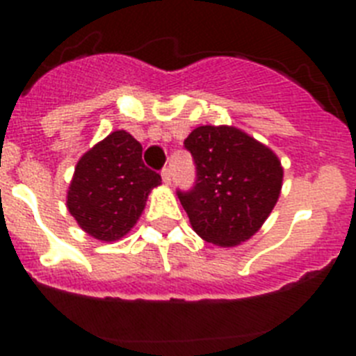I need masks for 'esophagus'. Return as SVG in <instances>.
Returning a JSON list of instances; mask_svg holds the SVG:
<instances>
[{
	"label": "esophagus",
	"mask_w": 356,
	"mask_h": 356,
	"mask_svg": "<svg viewBox=\"0 0 356 356\" xmlns=\"http://www.w3.org/2000/svg\"><path fill=\"white\" fill-rule=\"evenodd\" d=\"M162 180L165 185H171V169H162Z\"/></svg>",
	"instance_id": "34e87169"
}]
</instances>
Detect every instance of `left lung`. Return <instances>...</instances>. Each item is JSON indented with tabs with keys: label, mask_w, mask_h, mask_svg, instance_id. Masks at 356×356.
<instances>
[{
	"label": "left lung",
	"mask_w": 356,
	"mask_h": 356,
	"mask_svg": "<svg viewBox=\"0 0 356 356\" xmlns=\"http://www.w3.org/2000/svg\"><path fill=\"white\" fill-rule=\"evenodd\" d=\"M184 144L196 163V181L178 197L194 232L221 248L248 241L280 197L278 156L234 127H197Z\"/></svg>",
	"instance_id": "obj_1"
}]
</instances>
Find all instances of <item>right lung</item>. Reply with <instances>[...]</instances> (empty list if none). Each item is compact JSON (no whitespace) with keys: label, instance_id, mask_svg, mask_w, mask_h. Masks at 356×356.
<instances>
[{"label":"right lung","instance_id":"1","mask_svg":"<svg viewBox=\"0 0 356 356\" xmlns=\"http://www.w3.org/2000/svg\"><path fill=\"white\" fill-rule=\"evenodd\" d=\"M159 172L143 162V146L118 130L78 160L67 191V209L80 228L97 241H118L135 226Z\"/></svg>","mask_w":356,"mask_h":356}]
</instances>
